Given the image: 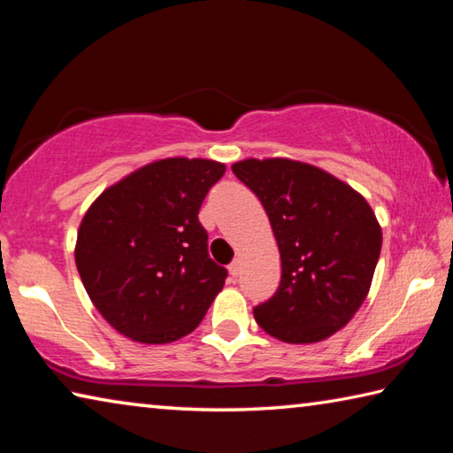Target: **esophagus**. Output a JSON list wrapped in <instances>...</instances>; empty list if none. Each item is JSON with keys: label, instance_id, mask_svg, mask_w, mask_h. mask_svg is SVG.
I'll return each mask as SVG.
<instances>
[{"label": "esophagus", "instance_id": "1", "mask_svg": "<svg viewBox=\"0 0 453 453\" xmlns=\"http://www.w3.org/2000/svg\"><path fill=\"white\" fill-rule=\"evenodd\" d=\"M229 275H232V278H237V275H240V259H235V262H232V265H229Z\"/></svg>", "mask_w": 453, "mask_h": 453}]
</instances>
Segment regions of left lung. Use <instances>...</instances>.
Returning a JSON list of instances; mask_svg holds the SVG:
<instances>
[{"label":"left lung","instance_id":"left-lung-1","mask_svg":"<svg viewBox=\"0 0 453 453\" xmlns=\"http://www.w3.org/2000/svg\"><path fill=\"white\" fill-rule=\"evenodd\" d=\"M232 172L262 202L281 257L278 291L254 308L259 327L288 343L334 335L364 303L380 259L381 227L370 203L294 159L250 157Z\"/></svg>","mask_w":453,"mask_h":453}]
</instances>
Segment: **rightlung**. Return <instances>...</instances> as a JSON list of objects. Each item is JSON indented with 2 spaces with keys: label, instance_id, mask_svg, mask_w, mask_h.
Masks as SVG:
<instances>
[{
  "label": "right lung",
  "instance_id": "right-lung-1",
  "mask_svg": "<svg viewBox=\"0 0 453 453\" xmlns=\"http://www.w3.org/2000/svg\"><path fill=\"white\" fill-rule=\"evenodd\" d=\"M226 173L213 159L167 157L113 183L83 216L75 265L107 324L142 343L194 332L227 278L197 213Z\"/></svg>",
  "mask_w": 453,
  "mask_h": 453
}]
</instances>
